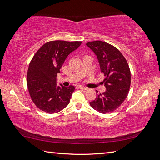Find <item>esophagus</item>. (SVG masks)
I'll return each instance as SVG.
<instances>
[{"mask_svg":"<svg viewBox=\"0 0 160 160\" xmlns=\"http://www.w3.org/2000/svg\"><path fill=\"white\" fill-rule=\"evenodd\" d=\"M79 88L81 89H82V90H87V89H88V88H87L86 87H83V86H82V85H79Z\"/></svg>","mask_w":160,"mask_h":160,"instance_id":"34e87169","label":"esophagus"}]
</instances>
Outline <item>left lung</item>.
Returning a JSON list of instances; mask_svg holds the SVG:
<instances>
[{
	"mask_svg": "<svg viewBox=\"0 0 160 160\" xmlns=\"http://www.w3.org/2000/svg\"><path fill=\"white\" fill-rule=\"evenodd\" d=\"M86 45L97 56L101 72L105 77L103 82L106 91L97 94L90 105L101 113L112 112L123 102L129 93L131 72L128 63L117 48L109 43L95 41Z\"/></svg>",
	"mask_w": 160,
	"mask_h": 160,
	"instance_id": "left-lung-1",
	"label": "left lung"
}]
</instances>
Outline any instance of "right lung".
Segmentation results:
<instances>
[{
    "label": "right lung",
    "instance_id": "right-lung-1",
    "mask_svg": "<svg viewBox=\"0 0 160 160\" xmlns=\"http://www.w3.org/2000/svg\"><path fill=\"white\" fill-rule=\"evenodd\" d=\"M81 41H52L43 45L34 55L28 66L27 83L32 101L48 113H55L69 103L75 87L57 86V74L70 53Z\"/></svg>",
    "mask_w": 160,
    "mask_h": 160
}]
</instances>
